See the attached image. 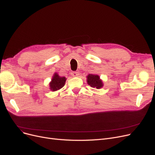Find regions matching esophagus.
Returning <instances> with one entry per match:
<instances>
[{
    "label": "esophagus",
    "mask_w": 155,
    "mask_h": 155,
    "mask_svg": "<svg viewBox=\"0 0 155 155\" xmlns=\"http://www.w3.org/2000/svg\"><path fill=\"white\" fill-rule=\"evenodd\" d=\"M71 74L73 77H78L79 75V73L78 72H72Z\"/></svg>",
    "instance_id": "34e87169"
}]
</instances>
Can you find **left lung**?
<instances>
[{
	"instance_id": "left-lung-1",
	"label": "left lung",
	"mask_w": 155,
	"mask_h": 155,
	"mask_svg": "<svg viewBox=\"0 0 155 155\" xmlns=\"http://www.w3.org/2000/svg\"><path fill=\"white\" fill-rule=\"evenodd\" d=\"M87 82L88 85L92 88L100 89L104 87L103 81L100 79V77L97 74H89L87 76Z\"/></svg>"
}]
</instances>
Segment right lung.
<instances>
[{
  "instance_id": "1",
  "label": "right lung",
  "mask_w": 155,
  "mask_h": 155,
  "mask_svg": "<svg viewBox=\"0 0 155 155\" xmlns=\"http://www.w3.org/2000/svg\"><path fill=\"white\" fill-rule=\"evenodd\" d=\"M67 78L65 77H61L58 73L55 72L49 83L50 89L51 91H57L63 88L66 82Z\"/></svg>"
}]
</instances>
